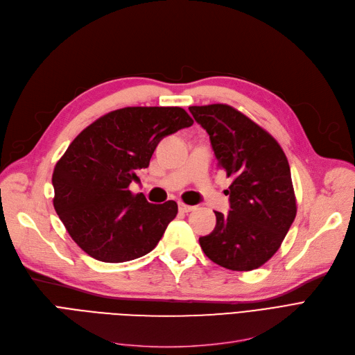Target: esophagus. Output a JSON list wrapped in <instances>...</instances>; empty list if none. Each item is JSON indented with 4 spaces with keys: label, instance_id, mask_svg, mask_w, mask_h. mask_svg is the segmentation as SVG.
I'll return each instance as SVG.
<instances>
[{
    "label": "esophagus",
    "instance_id": "34e87169",
    "mask_svg": "<svg viewBox=\"0 0 355 355\" xmlns=\"http://www.w3.org/2000/svg\"><path fill=\"white\" fill-rule=\"evenodd\" d=\"M178 210L182 213H190L194 210L193 206H189V204H184V202H178Z\"/></svg>",
    "mask_w": 355,
    "mask_h": 355
}]
</instances>
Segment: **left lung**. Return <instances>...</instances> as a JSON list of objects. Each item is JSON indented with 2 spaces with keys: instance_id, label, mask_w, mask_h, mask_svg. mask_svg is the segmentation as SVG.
Masks as SVG:
<instances>
[{
  "instance_id": "obj_1",
  "label": "left lung",
  "mask_w": 355,
  "mask_h": 355,
  "mask_svg": "<svg viewBox=\"0 0 355 355\" xmlns=\"http://www.w3.org/2000/svg\"><path fill=\"white\" fill-rule=\"evenodd\" d=\"M189 109L210 135L218 166L233 178L226 190L230 211H214L216 227L200 246L226 269H257L281 248L296 216L288 158L269 132L229 105Z\"/></svg>"
}]
</instances>
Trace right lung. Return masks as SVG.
Masks as SVG:
<instances>
[{
  "instance_id": "add662e5",
  "label": "right lung",
  "mask_w": 355,
  "mask_h": 355,
  "mask_svg": "<svg viewBox=\"0 0 355 355\" xmlns=\"http://www.w3.org/2000/svg\"><path fill=\"white\" fill-rule=\"evenodd\" d=\"M193 123L178 106H132L109 112L73 139L54 166L53 206L83 252L122 263L158 245L177 202H148L129 184L139 180L164 137Z\"/></svg>"
}]
</instances>
